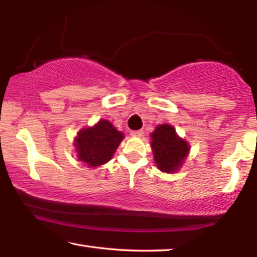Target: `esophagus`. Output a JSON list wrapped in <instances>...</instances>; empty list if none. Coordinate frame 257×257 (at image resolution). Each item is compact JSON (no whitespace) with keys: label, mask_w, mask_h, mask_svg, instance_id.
I'll return each mask as SVG.
<instances>
[{"label":"esophagus","mask_w":257,"mask_h":257,"mask_svg":"<svg viewBox=\"0 0 257 257\" xmlns=\"http://www.w3.org/2000/svg\"><path fill=\"white\" fill-rule=\"evenodd\" d=\"M130 135L134 137H142L144 135V132L143 130H133V132H130Z\"/></svg>","instance_id":"34e87169"}]
</instances>
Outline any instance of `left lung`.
<instances>
[{"label":"left lung","mask_w":257,"mask_h":257,"mask_svg":"<svg viewBox=\"0 0 257 257\" xmlns=\"http://www.w3.org/2000/svg\"><path fill=\"white\" fill-rule=\"evenodd\" d=\"M152 149L154 161L163 172H175L180 168L188 154L189 146L177 136L175 128L170 124H161L152 134Z\"/></svg>","instance_id":"obj_1"}]
</instances>
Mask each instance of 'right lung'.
I'll use <instances>...</instances> for the list:
<instances>
[{
	"mask_svg": "<svg viewBox=\"0 0 257 257\" xmlns=\"http://www.w3.org/2000/svg\"><path fill=\"white\" fill-rule=\"evenodd\" d=\"M123 139L107 120L98 121L92 128L82 129L76 138L78 160L88 167H98L111 160L116 147Z\"/></svg>",
	"mask_w": 257,
	"mask_h": 257,
	"instance_id": "obj_1",
	"label": "right lung"
}]
</instances>
